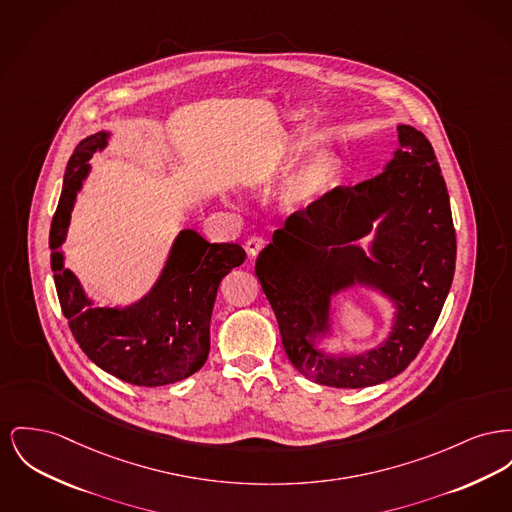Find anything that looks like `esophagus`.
Returning <instances> with one entry per match:
<instances>
[{"label": "esophagus", "instance_id": "1", "mask_svg": "<svg viewBox=\"0 0 512 512\" xmlns=\"http://www.w3.org/2000/svg\"><path fill=\"white\" fill-rule=\"evenodd\" d=\"M267 245V240L261 238V236H253L249 240L245 241V249L249 253V257H257L259 251H263V247Z\"/></svg>", "mask_w": 512, "mask_h": 512}]
</instances>
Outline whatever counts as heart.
Segmentation results:
<instances>
[{"instance_id":"obj_1","label":"heart","mask_w":512,"mask_h":512,"mask_svg":"<svg viewBox=\"0 0 512 512\" xmlns=\"http://www.w3.org/2000/svg\"><path fill=\"white\" fill-rule=\"evenodd\" d=\"M338 176V160L329 152L319 154L292 185L288 199L296 207H307L321 199Z\"/></svg>"}]
</instances>
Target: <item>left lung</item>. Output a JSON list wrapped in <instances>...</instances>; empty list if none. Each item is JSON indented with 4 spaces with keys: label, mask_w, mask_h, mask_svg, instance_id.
Segmentation results:
<instances>
[{
    "label": "left lung",
    "mask_w": 512,
    "mask_h": 512,
    "mask_svg": "<svg viewBox=\"0 0 512 512\" xmlns=\"http://www.w3.org/2000/svg\"><path fill=\"white\" fill-rule=\"evenodd\" d=\"M398 143L385 172L354 187L338 185L294 212L257 257L255 274L284 352L319 385L363 389L402 373L451 290L456 234L437 156L412 125H398ZM373 221L376 236L365 254L357 241ZM354 285L379 289L393 301L392 334L365 355L327 357L314 344L330 330L331 296Z\"/></svg>",
    "instance_id": "obj_1"
}]
</instances>
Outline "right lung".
I'll return each mask as SVG.
<instances>
[{
    "label": "right lung",
    "instance_id": "right-lung-1",
    "mask_svg": "<svg viewBox=\"0 0 512 512\" xmlns=\"http://www.w3.org/2000/svg\"><path fill=\"white\" fill-rule=\"evenodd\" d=\"M108 131L83 139L67 162L60 203L52 218V271L61 311L81 350L106 373L137 387L178 383L199 371L211 350V315L218 284L240 267L238 243H209L195 230H181L151 292L127 307H98L81 282L63 267L77 193L91 172L92 154L108 145Z\"/></svg>",
    "mask_w": 512,
    "mask_h": 512
}]
</instances>
